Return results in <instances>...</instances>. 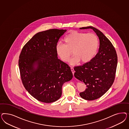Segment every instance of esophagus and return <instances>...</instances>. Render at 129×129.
Returning <instances> with one entry per match:
<instances>
[{
    "label": "esophagus",
    "mask_w": 129,
    "mask_h": 129,
    "mask_svg": "<svg viewBox=\"0 0 129 129\" xmlns=\"http://www.w3.org/2000/svg\"><path fill=\"white\" fill-rule=\"evenodd\" d=\"M71 71H72V73H73V76H74L75 71L74 70V69H73L72 67H71Z\"/></svg>",
    "instance_id": "34e87169"
}]
</instances>
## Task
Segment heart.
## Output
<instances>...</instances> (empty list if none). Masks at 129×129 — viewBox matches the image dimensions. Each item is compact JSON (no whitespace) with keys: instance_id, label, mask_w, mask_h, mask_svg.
Here are the masks:
<instances>
[{"instance_id":"heart-1","label":"heart","mask_w":129,"mask_h":129,"mask_svg":"<svg viewBox=\"0 0 129 129\" xmlns=\"http://www.w3.org/2000/svg\"><path fill=\"white\" fill-rule=\"evenodd\" d=\"M65 44L58 43L56 47L57 54L63 61H68L71 55L70 64L76 65L80 61L88 62L93 59L99 47V39L94 33L72 31L64 39Z\"/></svg>"}]
</instances>
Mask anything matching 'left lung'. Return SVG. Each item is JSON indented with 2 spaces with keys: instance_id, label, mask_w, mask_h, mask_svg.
I'll return each mask as SVG.
<instances>
[{
  "instance_id": "obj_1",
  "label": "left lung",
  "mask_w": 129,
  "mask_h": 129,
  "mask_svg": "<svg viewBox=\"0 0 129 129\" xmlns=\"http://www.w3.org/2000/svg\"><path fill=\"white\" fill-rule=\"evenodd\" d=\"M91 29L99 39L98 53L89 62L74 67L75 77L86 85L85 91L80 96L86 100L101 97L113 84L117 65V55L113 45L101 31L92 26L80 28Z\"/></svg>"
}]
</instances>
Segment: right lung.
<instances>
[{"label": "right lung", "instance_id": "obj_1", "mask_svg": "<svg viewBox=\"0 0 129 129\" xmlns=\"http://www.w3.org/2000/svg\"><path fill=\"white\" fill-rule=\"evenodd\" d=\"M66 30L52 29L35 34L23 46L18 65L23 86L39 101L58 100L62 86L73 74L68 64L58 58L56 47Z\"/></svg>", "mask_w": 129, "mask_h": 129}]
</instances>
